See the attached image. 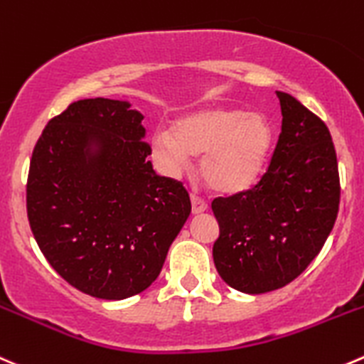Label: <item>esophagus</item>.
<instances>
[{
  "label": "esophagus",
  "mask_w": 364,
  "mask_h": 364,
  "mask_svg": "<svg viewBox=\"0 0 364 364\" xmlns=\"http://www.w3.org/2000/svg\"><path fill=\"white\" fill-rule=\"evenodd\" d=\"M190 200H192V213H193V215L204 213V211L208 210V204H206V200H204V199H200V197H197V196H192V197H190Z\"/></svg>",
  "instance_id": "esophagus-1"
}]
</instances>
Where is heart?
Returning <instances> with one entry per match:
<instances>
[{"label":"heart","instance_id":"heart-1","mask_svg":"<svg viewBox=\"0 0 364 364\" xmlns=\"http://www.w3.org/2000/svg\"><path fill=\"white\" fill-rule=\"evenodd\" d=\"M151 154L167 174H179L190 156L200 158V176L213 190L240 193L263 176L274 132L263 114L238 108H206L151 135Z\"/></svg>","mask_w":364,"mask_h":364}]
</instances>
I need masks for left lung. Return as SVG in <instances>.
I'll list each match as a JSON object with an SVG mask.
<instances>
[{"label":"left lung","mask_w":364,"mask_h":364,"mask_svg":"<svg viewBox=\"0 0 364 364\" xmlns=\"http://www.w3.org/2000/svg\"><path fill=\"white\" fill-rule=\"evenodd\" d=\"M281 135L256 186L211 203L220 228L213 245L218 276L259 295L287 287L318 256L340 208L333 139L322 119L277 92Z\"/></svg>","instance_id":"8db88e82"}]
</instances>
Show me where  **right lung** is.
Returning <instances> with one entry per match:
<instances>
[{
    "label": "right lung",
    "mask_w": 364,
    "mask_h": 364,
    "mask_svg": "<svg viewBox=\"0 0 364 364\" xmlns=\"http://www.w3.org/2000/svg\"><path fill=\"white\" fill-rule=\"evenodd\" d=\"M142 121L128 101H76L31 154V232L49 264L90 297L149 288L192 211L185 186L153 171Z\"/></svg>",
    "instance_id": "1"
}]
</instances>
